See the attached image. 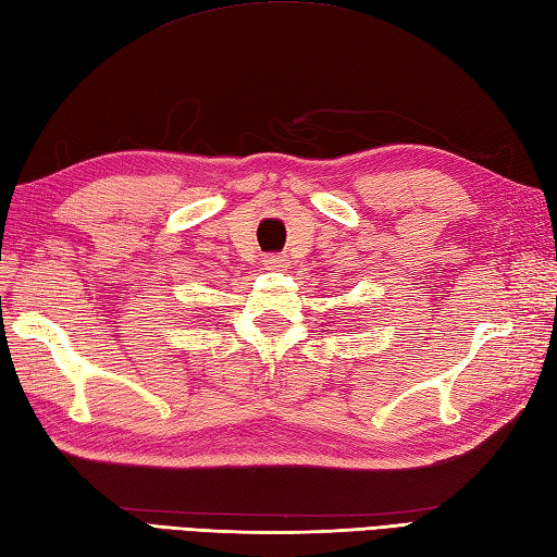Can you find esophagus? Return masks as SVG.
I'll return each mask as SVG.
<instances>
[{"label": "esophagus", "mask_w": 557, "mask_h": 557, "mask_svg": "<svg viewBox=\"0 0 557 557\" xmlns=\"http://www.w3.org/2000/svg\"><path fill=\"white\" fill-rule=\"evenodd\" d=\"M265 268L268 270H285L287 268V258L285 256H277V253H270V256H265Z\"/></svg>", "instance_id": "esophagus-1"}]
</instances>
